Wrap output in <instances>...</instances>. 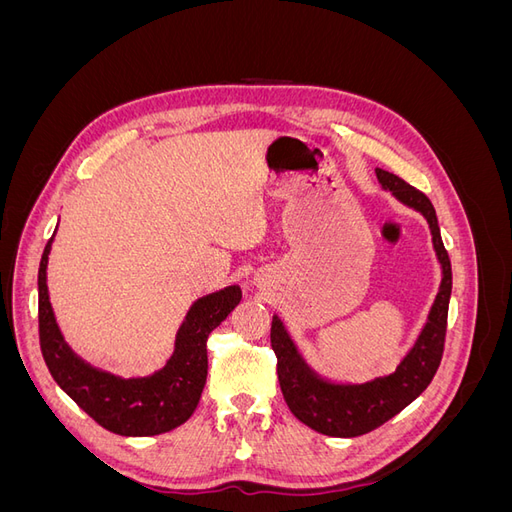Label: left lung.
Returning <instances> with one entry per match:
<instances>
[{
	"label": "left lung",
	"mask_w": 512,
	"mask_h": 512,
	"mask_svg": "<svg viewBox=\"0 0 512 512\" xmlns=\"http://www.w3.org/2000/svg\"><path fill=\"white\" fill-rule=\"evenodd\" d=\"M382 190L391 192L401 205H406L423 215L429 224L433 252L440 262L442 280L433 299L423 329L418 331L412 348L397 365L393 374L378 376L361 384L339 382L320 376L307 363L303 352L294 342L284 320L273 314L271 322V346L277 356V378L290 412L307 427L324 436L354 438L380 427L395 414L421 395L433 380L442 361L448 301L453 290L451 260L444 250L440 237L438 215L431 200L414 190L410 183L399 179L389 170L376 168Z\"/></svg>",
	"instance_id": "left-lung-1"
}]
</instances>
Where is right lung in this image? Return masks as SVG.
Instances as JSON below:
<instances>
[{"label": "right lung", "mask_w": 512, "mask_h": 512, "mask_svg": "<svg viewBox=\"0 0 512 512\" xmlns=\"http://www.w3.org/2000/svg\"><path fill=\"white\" fill-rule=\"evenodd\" d=\"M55 235L46 243L38 269L40 348L53 380L98 425L119 436L143 438L173 431L194 414L207 382V337L241 301L237 284L196 299L175 337L164 367L149 376L121 378L76 354L61 333L46 286V267Z\"/></svg>", "instance_id": "right-lung-1"}]
</instances>
